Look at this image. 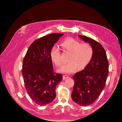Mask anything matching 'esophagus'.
Here are the masks:
<instances>
[{
    "label": "esophagus",
    "instance_id": "obj_1",
    "mask_svg": "<svg viewBox=\"0 0 122 122\" xmlns=\"http://www.w3.org/2000/svg\"><path fill=\"white\" fill-rule=\"evenodd\" d=\"M69 77H70V76L69 75H64L63 76V80H66V79H67V78H69Z\"/></svg>",
    "mask_w": 122,
    "mask_h": 122
}]
</instances>
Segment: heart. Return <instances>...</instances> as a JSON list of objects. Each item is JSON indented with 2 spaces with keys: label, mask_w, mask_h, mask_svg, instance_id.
Instances as JSON below:
<instances>
[{
  "label": "heart",
  "mask_w": 122,
  "mask_h": 122,
  "mask_svg": "<svg viewBox=\"0 0 122 122\" xmlns=\"http://www.w3.org/2000/svg\"><path fill=\"white\" fill-rule=\"evenodd\" d=\"M62 46L66 51L71 53L68 59L69 62L63 65L59 70V71L62 73H71L76 71L78 68L84 69L90 63L93 56V48L90 44H81L73 38L65 39L62 43ZM50 56L55 65L57 67H60L62 62L58 47L54 46L51 48Z\"/></svg>",
  "instance_id": "1"
}]
</instances>
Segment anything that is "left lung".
<instances>
[{
  "mask_svg": "<svg viewBox=\"0 0 122 122\" xmlns=\"http://www.w3.org/2000/svg\"><path fill=\"white\" fill-rule=\"evenodd\" d=\"M78 36L89 43L94 54L88 66L73 76L71 98L80 106H87L95 102L104 88L108 75L109 62L106 51L100 43L89 37Z\"/></svg>",
  "mask_w": 122,
  "mask_h": 122,
  "instance_id": "8db88e82",
  "label": "left lung"
}]
</instances>
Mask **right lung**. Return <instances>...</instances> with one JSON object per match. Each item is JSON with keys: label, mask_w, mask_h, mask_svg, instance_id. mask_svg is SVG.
Listing matches in <instances>:
<instances>
[{"label": "right lung", "mask_w": 122, "mask_h": 122, "mask_svg": "<svg viewBox=\"0 0 122 122\" xmlns=\"http://www.w3.org/2000/svg\"><path fill=\"white\" fill-rule=\"evenodd\" d=\"M63 34L52 33L32 43L23 60L22 75L27 93L34 103L43 106L56 97L55 89L62 80L54 71L50 52Z\"/></svg>", "instance_id": "right-lung-1"}]
</instances>
